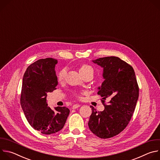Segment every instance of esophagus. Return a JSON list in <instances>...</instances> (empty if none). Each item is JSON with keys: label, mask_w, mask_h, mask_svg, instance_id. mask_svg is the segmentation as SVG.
Returning <instances> with one entry per match:
<instances>
[{"label": "esophagus", "mask_w": 160, "mask_h": 160, "mask_svg": "<svg viewBox=\"0 0 160 160\" xmlns=\"http://www.w3.org/2000/svg\"><path fill=\"white\" fill-rule=\"evenodd\" d=\"M80 106V104H73V105L72 108H73V109H77V108H79Z\"/></svg>", "instance_id": "34e87169"}]
</instances>
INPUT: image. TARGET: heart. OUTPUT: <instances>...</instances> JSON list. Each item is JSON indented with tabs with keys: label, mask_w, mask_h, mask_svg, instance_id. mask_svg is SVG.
Wrapping results in <instances>:
<instances>
[{
	"label": "heart",
	"mask_w": 160,
	"mask_h": 160,
	"mask_svg": "<svg viewBox=\"0 0 160 160\" xmlns=\"http://www.w3.org/2000/svg\"><path fill=\"white\" fill-rule=\"evenodd\" d=\"M80 73L81 75H83V74H86L88 73H94V69L93 68L88 64H83L81 66V68H80ZM66 73V68H62L61 69L58 74V79L59 81H62L64 80L65 75Z\"/></svg>",
	"instance_id": "b5f03b06"
}]
</instances>
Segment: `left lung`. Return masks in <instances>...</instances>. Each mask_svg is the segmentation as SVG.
Wrapping results in <instances>:
<instances>
[{"label": "left lung", "mask_w": 160, "mask_h": 160, "mask_svg": "<svg viewBox=\"0 0 160 160\" xmlns=\"http://www.w3.org/2000/svg\"><path fill=\"white\" fill-rule=\"evenodd\" d=\"M102 68L104 80L98 87V94L102 102L108 104L102 111L93 106L88 123L93 133L102 139L115 136L128 124L139 98V87L133 68L118 57L111 56L92 60Z\"/></svg>", "instance_id": "8db88e82"}]
</instances>
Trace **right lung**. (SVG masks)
<instances>
[{
	"label": "right lung",
	"mask_w": 160,
	"mask_h": 160,
	"mask_svg": "<svg viewBox=\"0 0 160 160\" xmlns=\"http://www.w3.org/2000/svg\"><path fill=\"white\" fill-rule=\"evenodd\" d=\"M58 60L41 59L30 64L23 75L20 103L30 125L43 134L61 130L70 114L66 107L48 106V93L56 90L58 78L55 66Z\"/></svg>",
	"instance_id": "right-lung-1"
}]
</instances>
